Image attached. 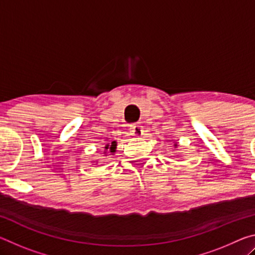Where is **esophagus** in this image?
Instances as JSON below:
<instances>
[{"label":"esophagus","mask_w":255,"mask_h":255,"mask_svg":"<svg viewBox=\"0 0 255 255\" xmlns=\"http://www.w3.org/2000/svg\"><path fill=\"white\" fill-rule=\"evenodd\" d=\"M130 132L132 133L133 136L140 137L144 133V128L140 124H133V125H131V127H130Z\"/></svg>","instance_id":"34e87169"}]
</instances>
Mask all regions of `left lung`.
<instances>
[{"mask_svg":"<svg viewBox=\"0 0 255 255\" xmlns=\"http://www.w3.org/2000/svg\"><path fill=\"white\" fill-rule=\"evenodd\" d=\"M174 147H178V141H176V143L174 141Z\"/></svg>","mask_w":255,"mask_h":255,"instance_id":"1","label":"left lung"}]
</instances>
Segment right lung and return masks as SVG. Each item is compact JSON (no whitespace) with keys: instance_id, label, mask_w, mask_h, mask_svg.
I'll return each mask as SVG.
<instances>
[{"instance_id":"right-lung-1","label":"right lung","mask_w":255,"mask_h":255,"mask_svg":"<svg viewBox=\"0 0 255 255\" xmlns=\"http://www.w3.org/2000/svg\"><path fill=\"white\" fill-rule=\"evenodd\" d=\"M107 143L106 146H105V155L107 156V155H114L115 152H116V148H117V141L116 140H112V141H109V139L107 138ZM98 163V162H97Z\"/></svg>"}]
</instances>
